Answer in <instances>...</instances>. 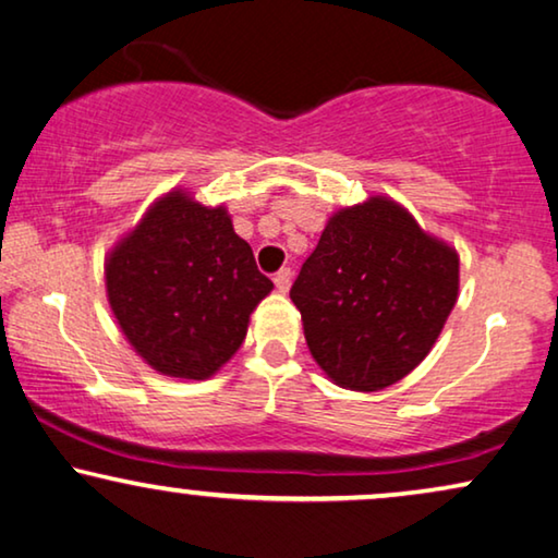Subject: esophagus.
Wrapping results in <instances>:
<instances>
[{"label":"esophagus","instance_id":"1","mask_svg":"<svg viewBox=\"0 0 558 558\" xmlns=\"http://www.w3.org/2000/svg\"><path fill=\"white\" fill-rule=\"evenodd\" d=\"M272 282H276V288L280 290V293H288L290 282H293V270H290V268L278 270L276 278H272Z\"/></svg>","mask_w":558,"mask_h":558}]
</instances>
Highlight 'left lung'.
Listing matches in <instances>:
<instances>
[{"label": "left lung", "mask_w": 558, "mask_h": 558, "mask_svg": "<svg viewBox=\"0 0 558 558\" xmlns=\"http://www.w3.org/2000/svg\"><path fill=\"white\" fill-rule=\"evenodd\" d=\"M460 255L402 204L374 194L328 217L290 301L336 387L387 389L433 351L458 303Z\"/></svg>", "instance_id": "left-lung-1"}]
</instances>
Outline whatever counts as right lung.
Listing matches in <instances>:
<instances>
[{
	"label": "right lung",
	"instance_id": "add662e5",
	"mask_svg": "<svg viewBox=\"0 0 558 558\" xmlns=\"http://www.w3.org/2000/svg\"><path fill=\"white\" fill-rule=\"evenodd\" d=\"M272 282L225 204L174 186L106 255V295L131 349L154 372L204 381L242 347Z\"/></svg>",
	"mask_w": 558,
	"mask_h": 558
}]
</instances>
